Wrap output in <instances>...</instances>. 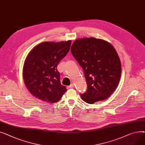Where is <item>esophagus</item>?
<instances>
[{"label": "esophagus", "mask_w": 145, "mask_h": 145, "mask_svg": "<svg viewBox=\"0 0 145 145\" xmlns=\"http://www.w3.org/2000/svg\"><path fill=\"white\" fill-rule=\"evenodd\" d=\"M74 87V84H71L70 86H67V88H68V89H69V88H73Z\"/></svg>", "instance_id": "34e87169"}]
</instances>
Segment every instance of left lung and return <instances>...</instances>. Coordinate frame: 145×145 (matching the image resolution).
<instances>
[{
	"label": "left lung",
	"mask_w": 145,
	"mask_h": 145,
	"mask_svg": "<svg viewBox=\"0 0 145 145\" xmlns=\"http://www.w3.org/2000/svg\"><path fill=\"white\" fill-rule=\"evenodd\" d=\"M71 52L82 68L87 84L81 94L88 104L107 99L116 89L121 76V63L116 50L109 42L93 37L75 40Z\"/></svg>",
	"instance_id": "8db88e82"
}]
</instances>
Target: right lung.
Masks as SVG:
<instances>
[{
	"label": "right lung",
	"instance_id": "1",
	"mask_svg": "<svg viewBox=\"0 0 145 145\" xmlns=\"http://www.w3.org/2000/svg\"><path fill=\"white\" fill-rule=\"evenodd\" d=\"M71 40L42 42L34 47L23 65V76L27 89L34 97L54 103L67 91L62 86L57 67L69 53Z\"/></svg>",
	"mask_w": 145,
	"mask_h": 145
}]
</instances>
